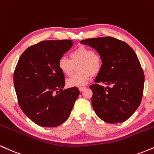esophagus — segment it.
<instances>
[{"instance_id": "obj_1", "label": "esophagus", "mask_w": 154, "mask_h": 154, "mask_svg": "<svg viewBox=\"0 0 154 154\" xmlns=\"http://www.w3.org/2000/svg\"><path fill=\"white\" fill-rule=\"evenodd\" d=\"M85 87H79V91L80 92H82V91H84L85 90Z\"/></svg>"}]
</instances>
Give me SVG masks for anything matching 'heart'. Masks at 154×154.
<instances>
[{"mask_svg":"<svg viewBox=\"0 0 154 154\" xmlns=\"http://www.w3.org/2000/svg\"><path fill=\"white\" fill-rule=\"evenodd\" d=\"M70 59L61 56L58 61V67L63 75L69 76L72 74L74 64L77 66L78 72L74 74L66 80V85L69 88L80 87L88 82L92 75H96L103 66V59L91 48L80 45L69 54Z\"/></svg>","mask_w":154,"mask_h":154,"instance_id":"1","label":"heart"}]
</instances>
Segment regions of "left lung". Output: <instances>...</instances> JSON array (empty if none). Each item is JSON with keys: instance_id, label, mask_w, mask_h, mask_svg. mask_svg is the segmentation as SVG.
Returning <instances> with one entry per match:
<instances>
[{"instance_id": "8db88e82", "label": "left lung", "mask_w": 154, "mask_h": 154, "mask_svg": "<svg viewBox=\"0 0 154 154\" xmlns=\"http://www.w3.org/2000/svg\"><path fill=\"white\" fill-rule=\"evenodd\" d=\"M80 43L93 48L103 59L96 83L90 86L95 114L108 123L126 121L138 108L143 93L144 73L135 51L112 37L85 39Z\"/></svg>"}]
</instances>
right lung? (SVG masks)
<instances>
[{"label":"right lung","instance_id":"add662e5","mask_svg":"<svg viewBox=\"0 0 154 154\" xmlns=\"http://www.w3.org/2000/svg\"><path fill=\"white\" fill-rule=\"evenodd\" d=\"M71 40H45L26 48L14 73V84L21 109L33 122L54 128L68 119L79 91L63 90L64 75L58 61L71 48Z\"/></svg>","mask_w":154,"mask_h":154}]
</instances>
